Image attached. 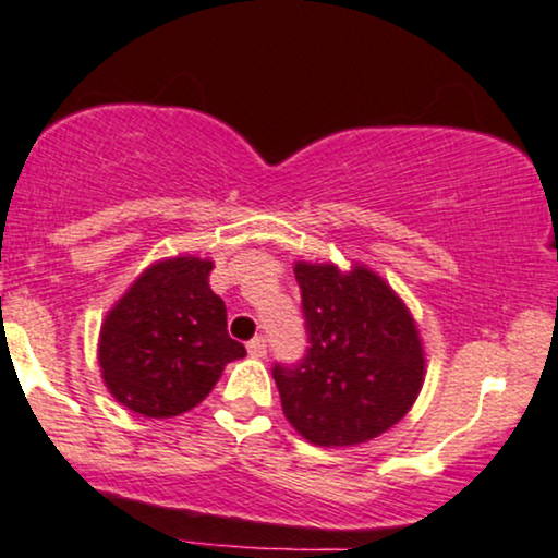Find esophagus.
I'll use <instances>...</instances> for the list:
<instances>
[{
  "label": "esophagus",
  "instance_id": "obj_1",
  "mask_svg": "<svg viewBox=\"0 0 558 558\" xmlns=\"http://www.w3.org/2000/svg\"><path fill=\"white\" fill-rule=\"evenodd\" d=\"M247 355L251 357H266V339L264 337H255L247 342Z\"/></svg>",
  "mask_w": 558,
  "mask_h": 558
}]
</instances>
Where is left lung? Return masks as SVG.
Here are the masks:
<instances>
[{
    "instance_id": "obj_1",
    "label": "left lung",
    "mask_w": 558,
    "mask_h": 558,
    "mask_svg": "<svg viewBox=\"0 0 558 558\" xmlns=\"http://www.w3.org/2000/svg\"><path fill=\"white\" fill-rule=\"evenodd\" d=\"M307 355L277 365L281 410L316 447H357L408 415L425 381L421 331L404 300L365 264L298 260Z\"/></svg>"
}]
</instances>
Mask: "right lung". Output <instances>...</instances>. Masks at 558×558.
Listing matches in <instances>:
<instances>
[{
  "mask_svg": "<svg viewBox=\"0 0 558 558\" xmlns=\"http://www.w3.org/2000/svg\"><path fill=\"white\" fill-rule=\"evenodd\" d=\"M214 260L174 255L150 264L111 305L98 333L109 395L143 417H174L211 395L245 347L227 333V307L208 287Z\"/></svg>",
  "mask_w": 558,
  "mask_h": 558,
  "instance_id": "1",
  "label": "right lung"
}]
</instances>
